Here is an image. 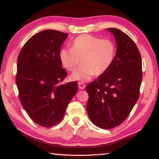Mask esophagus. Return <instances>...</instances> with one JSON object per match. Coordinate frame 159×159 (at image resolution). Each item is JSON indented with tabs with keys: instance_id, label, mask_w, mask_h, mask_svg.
Returning <instances> with one entry per match:
<instances>
[{
	"instance_id": "esophagus-1",
	"label": "esophagus",
	"mask_w": 159,
	"mask_h": 159,
	"mask_svg": "<svg viewBox=\"0 0 159 159\" xmlns=\"http://www.w3.org/2000/svg\"><path fill=\"white\" fill-rule=\"evenodd\" d=\"M79 89H80V90L84 89V88H85V84L84 83L79 82Z\"/></svg>"
}]
</instances>
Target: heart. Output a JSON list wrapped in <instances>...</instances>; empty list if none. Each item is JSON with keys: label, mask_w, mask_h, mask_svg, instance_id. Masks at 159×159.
<instances>
[{"label": "heart", "mask_w": 159, "mask_h": 159, "mask_svg": "<svg viewBox=\"0 0 159 159\" xmlns=\"http://www.w3.org/2000/svg\"><path fill=\"white\" fill-rule=\"evenodd\" d=\"M116 47L109 39L89 34L77 36L71 43V48L60 50L61 65L66 71L73 72L80 64L83 66L71 75L74 80L87 81L94 75L100 76L108 71L114 63Z\"/></svg>", "instance_id": "obj_1"}]
</instances>
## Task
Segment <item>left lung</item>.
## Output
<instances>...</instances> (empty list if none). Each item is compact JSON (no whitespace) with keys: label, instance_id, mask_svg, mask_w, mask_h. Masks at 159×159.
I'll return each instance as SVG.
<instances>
[{"label":"left lung","instance_id":"8db88e82","mask_svg":"<svg viewBox=\"0 0 159 159\" xmlns=\"http://www.w3.org/2000/svg\"><path fill=\"white\" fill-rule=\"evenodd\" d=\"M107 30L116 41L114 61L106 73L86 87L88 116L102 129L116 127L127 118L139 98L142 79L141 55L134 42L119 29Z\"/></svg>","mask_w":159,"mask_h":159}]
</instances>
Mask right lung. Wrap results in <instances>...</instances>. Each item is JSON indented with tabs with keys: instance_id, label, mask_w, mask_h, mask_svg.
<instances>
[{
	"instance_id": "obj_1",
	"label": "right lung",
	"mask_w": 159,
	"mask_h": 159,
	"mask_svg": "<svg viewBox=\"0 0 159 159\" xmlns=\"http://www.w3.org/2000/svg\"><path fill=\"white\" fill-rule=\"evenodd\" d=\"M67 36L51 29L39 32L26 42L17 58L19 98L29 117L43 127L61 121L78 90L76 81L61 84L67 73L59 52Z\"/></svg>"
}]
</instances>
